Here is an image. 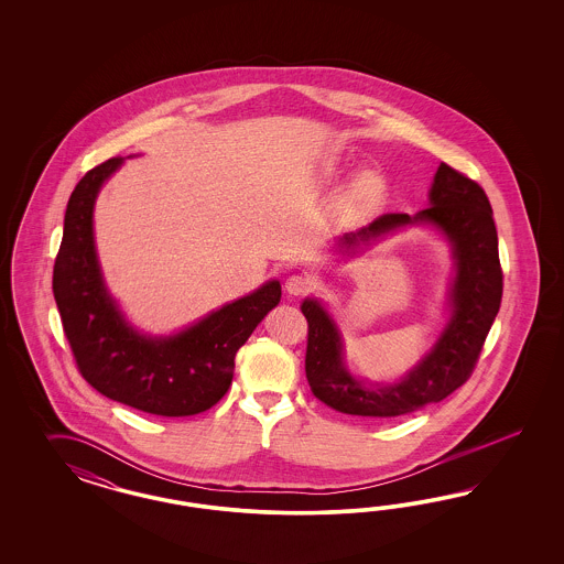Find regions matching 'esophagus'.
I'll return each instance as SVG.
<instances>
[{
	"instance_id": "obj_1",
	"label": "esophagus",
	"mask_w": 564,
	"mask_h": 564,
	"mask_svg": "<svg viewBox=\"0 0 564 564\" xmlns=\"http://www.w3.org/2000/svg\"><path fill=\"white\" fill-rule=\"evenodd\" d=\"M285 290L291 295H306L314 290V279L306 273L291 274L290 279L285 281Z\"/></svg>"
}]
</instances>
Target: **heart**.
I'll list each match as a JSON object with an SVG mask.
<instances>
[{"label":"heart","instance_id":"1","mask_svg":"<svg viewBox=\"0 0 564 564\" xmlns=\"http://www.w3.org/2000/svg\"><path fill=\"white\" fill-rule=\"evenodd\" d=\"M387 196V182L378 171H364L351 188V200L354 205L372 210L376 206L382 205Z\"/></svg>","mask_w":564,"mask_h":564}]
</instances>
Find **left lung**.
Masks as SVG:
<instances>
[{
  "label": "left lung",
  "mask_w": 564,
  "mask_h": 564,
  "mask_svg": "<svg viewBox=\"0 0 564 564\" xmlns=\"http://www.w3.org/2000/svg\"><path fill=\"white\" fill-rule=\"evenodd\" d=\"M413 223L438 227L453 246L457 273L451 290V321L432 351L401 382L366 387L347 372L341 335L325 307L316 300H304L307 382L312 393L333 410L364 417L405 415L457 391L478 364L502 300V269L490 200L478 182L441 163L427 208L415 217L408 213L380 215L356 234H345L341 246L349 250Z\"/></svg>",
  "instance_id": "8db88e82"
}]
</instances>
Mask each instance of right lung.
<instances>
[{"label": "right lung", "instance_id": "obj_1", "mask_svg": "<svg viewBox=\"0 0 564 564\" xmlns=\"http://www.w3.org/2000/svg\"><path fill=\"white\" fill-rule=\"evenodd\" d=\"M120 165L121 156L97 165L69 196L53 267L55 304L76 366L93 389L153 415H194L227 393L236 354L281 302V285L269 281L171 337L137 333L102 283L93 238L95 198Z\"/></svg>", "mask_w": 564, "mask_h": 564}]
</instances>
